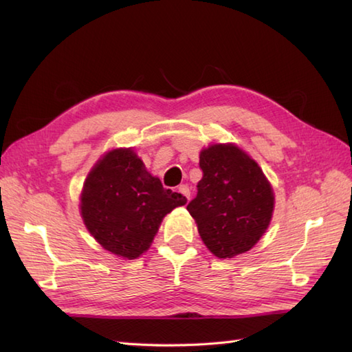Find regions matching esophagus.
<instances>
[{"mask_svg": "<svg viewBox=\"0 0 352 352\" xmlns=\"http://www.w3.org/2000/svg\"><path fill=\"white\" fill-rule=\"evenodd\" d=\"M178 192L182 193V195L186 198V199H190V190H189V188L186 184H182V186H178Z\"/></svg>", "mask_w": 352, "mask_h": 352, "instance_id": "34e87169", "label": "esophagus"}]
</instances>
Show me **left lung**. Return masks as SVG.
Returning <instances> with one entry per match:
<instances>
[{
	"label": "left lung",
	"mask_w": 352,
	"mask_h": 352,
	"mask_svg": "<svg viewBox=\"0 0 352 352\" xmlns=\"http://www.w3.org/2000/svg\"><path fill=\"white\" fill-rule=\"evenodd\" d=\"M199 168L203 178L188 210L204 245L219 258L250 251L272 219L271 183L257 162L234 144L201 149Z\"/></svg>",
	"instance_id": "left-lung-1"
}]
</instances>
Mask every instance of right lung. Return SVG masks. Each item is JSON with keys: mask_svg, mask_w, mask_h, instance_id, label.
Returning a JSON list of instances; mask_svg holds the SVG:
<instances>
[{"mask_svg": "<svg viewBox=\"0 0 352 352\" xmlns=\"http://www.w3.org/2000/svg\"><path fill=\"white\" fill-rule=\"evenodd\" d=\"M188 203L149 174L133 148H115L94 164L80 195V213L104 250L134 260L148 251L164 216Z\"/></svg>", "mask_w": 352, "mask_h": 352, "instance_id": "obj_1", "label": "right lung"}]
</instances>
